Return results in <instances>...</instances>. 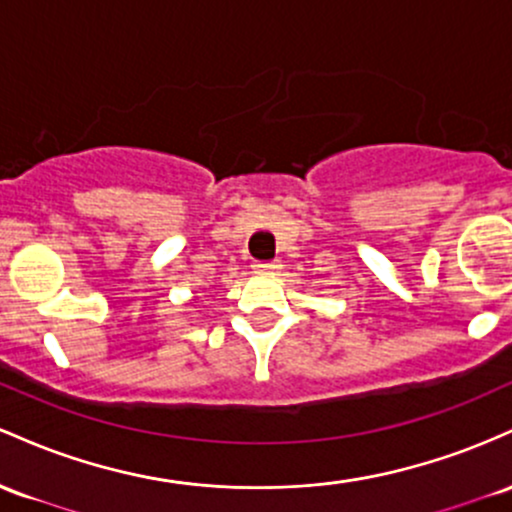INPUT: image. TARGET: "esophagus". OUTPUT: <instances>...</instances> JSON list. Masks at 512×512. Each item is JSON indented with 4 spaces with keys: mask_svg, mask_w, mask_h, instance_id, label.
Instances as JSON below:
<instances>
[{
    "mask_svg": "<svg viewBox=\"0 0 512 512\" xmlns=\"http://www.w3.org/2000/svg\"><path fill=\"white\" fill-rule=\"evenodd\" d=\"M278 268H280L278 261H258V263H254V273H261V275L275 273Z\"/></svg>",
    "mask_w": 512,
    "mask_h": 512,
    "instance_id": "1",
    "label": "esophagus"
}]
</instances>
